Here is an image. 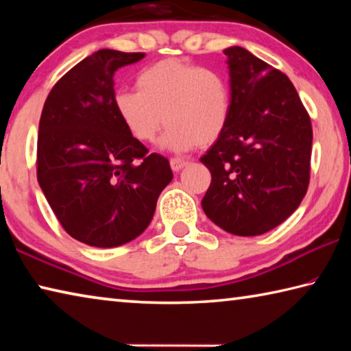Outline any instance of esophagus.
I'll use <instances>...</instances> for the list:
<instances>
[{
  "label": "esophagus",
  "mask_w": 351,
  "mask_h": 351,
  "mask_svg": "<svg viewBox=\"0 0 351 351\" xmlns=\"http://www.w3.org/2000/svg\"><path fill=\"white\" fill-rule=\"evenodd\" d=\"M187 164H189V161H184V159H180V158H171L170 159V167H171V170H173V171L182 170Z\"/></svg>",
  "instance_id": "34e87169"
}]
</instances>
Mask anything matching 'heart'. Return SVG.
Wrapping results in <instances>:
<instances>
[{
    "label": "heart",
    "instance_id": "b5f03b06",
    "mask_svg": "<svg viewBox=\"0 0 351 351\" xmlns=\"http://www.w3.org/2000/svg\"><path fill=\"white\" fill-rule=\"evenodd\" d=\"M138 90L114 94V110L141 142H153L164 123L162 147L186 152L215 142L228 127L232 93L226 77L182 58H164L138 74Z\"/></svg>",
    "mask_w": 351,
    "mask_h": 351
}]
</instances>
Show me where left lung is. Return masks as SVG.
Listing matches in <instances>:
<instances>
[{"label":"left lung","instance_id":"obj_1","mask_svg":"<svg viewBox=\"0 0 351 351\" xmlns=\"http://www.w3.org/2000/svg\"><path fill=\"white\" fill-rule=\"evenodd\" d=\"M232 110L203 158L212 175L201 206L226 232L254 237L282 224L310 184L313 128L291 80L245 47L224 49Z\"/></svg>","mask_w":351,"mask_h":351}]
</instances>
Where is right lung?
Segmentation results:
<instances>
[{
    "instance_id": "obj_1",
    "label": "right lung",
    "mask_w": 351,
    "mask_h": 351,
    "mask_svg": "<svg viewBox=\"0 0 351 351\" xmlns=\"http://www.w3.org/2000/svg\"><path fill=\"white\" fill-rule=\"evenodd\" d=\"M144 52L100 49L69 69L40 117L37 178L63 229L85 245L114 247L139 237L173 178L114 110V73Z\"/></svg>"
}]
</instances>
